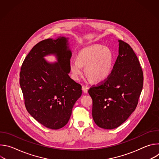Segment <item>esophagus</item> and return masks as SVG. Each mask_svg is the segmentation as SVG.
<instances>
[{
    "mask_svg": "<svg viewBox=\"0 0 159 159\" xmlns=\"http://www.w3.org/2000/svg\"><path fill=\"white\" fill-rule=\"evenodd\" d=\"M87 89H88V87H85L84 85L82 86V90L83 92L85 93V94H87Z\"/></svg>",
    "mask_w": 159,
    "mask_h": 159,
    "instance_id": "1",
    "label": "esophagus"
}]
</instances>
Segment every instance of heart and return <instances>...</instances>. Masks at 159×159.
Masks as SVG:
<instances>
[{
	"label": "heart",
	"instance_id": "1",
	"mask_svg": "<svg viewBox=\"0 0 159 159\" xmlns=\"http://www.w3.org/2000/svg\"><path fill=\"white\" fill-rule=\"evenodd\" d=\"M115 57L111 50L99 44L89 45L79 51L77 59L69 62L72 79L78 81L82 77L85 66L87 79L101 82L107 79L112 72Z\"/></svg>",
	"mask_w": 159,
	"mask_h": 159
}]
</instances>
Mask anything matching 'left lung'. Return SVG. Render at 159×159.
<instances>
[{"mask_svg":"<svg viewBox=\"0 0 159 159\" xmlns=\"http://www.w3.org/2000/svg\"><path fill=\"white\" fill-rule=\"evenodd\" d=\"M118 56L109 77L89 90L93 99L92 115L100 128L120 126L137 107L143 75L139 59L129 45L118 39Z\"/></svg>","mask_w":159,"mask_h":159,"instance_id":"obj_1","label":"left lung"}]
</instances>
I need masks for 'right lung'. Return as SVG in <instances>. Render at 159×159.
I'll list each match as a JSON object with an SVG mask.
<instances>
[{
    "label": "right lung",
    "instance_id": "right-lung-1",
    "mask_svg": "<svg viewBox=\"0 0 159 159\" xmlns=\"http://www.w3.org/2000/svg\"><path fill=\"white\" fill-rule=\"evenodd\" d=\"M69 38L44 39L31 49L21 66L19 84L27 111L37 121L58 129L69 121L72 108L82 95V86L73 80L69 62ZM54 55L57 61L44 59Z\"/></svg>",
    "mask_w": 159,
    "mask_h": 159
}]
</instances>
